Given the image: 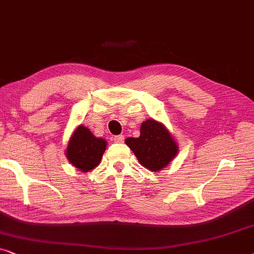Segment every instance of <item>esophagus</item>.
Instances as JSON below:
<instances>
[{"label":"esophagus","mask_w":254,"mask_h":254,"mask_svg":"<svg viewBox=\"0 0 254 254\" xmlns=\"http://www.w3.org/2000/svg\"><path fill=\"white\" fill-rule=\"evenodd\" d=\"M113 140L116 141L117 143H121V142H124L125 137H124V135H117V136H114Z\"/></svg>","instance_id":"34e87169"}]
</instances>
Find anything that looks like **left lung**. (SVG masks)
I'll return each mask as SVG.
<instances>
[{"label": "left lung", "instance_id": "left-lung-1", "mask_svg": "<svg viewBox=\"0 0 254 254\" xmlns=\"http://www.w3.org/2000/svg\"><path fill=\"white\" fill-rule=\"evenodd\" d=\"M137 161L150 171H161L176 157L178 145L164 125L148 119L141 125L138 137L125 140Z\"/></svg>", "mask_w": 254, "mask_h": 254}]
</instances>
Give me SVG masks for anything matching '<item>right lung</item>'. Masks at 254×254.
<instances>
[{
  "label": "right lung",
  "instance_id": "1",
  "mask_svg": "<svg viewBox=\"0 0 254 254\" xmlns=\"http://www.w3.org/2000/svg\"><path fill=\"white\" fill-rule=\"evenodd\" d=\"M105 149L106 141L104 138L96 137L90 129L79 125L68 142L65 155L75 168L89 172L99 164Z\"/></svg>",
  "mask_w": 254,
  "mask_h": 254
}]
</instances>
